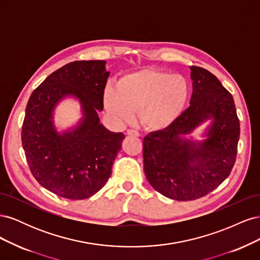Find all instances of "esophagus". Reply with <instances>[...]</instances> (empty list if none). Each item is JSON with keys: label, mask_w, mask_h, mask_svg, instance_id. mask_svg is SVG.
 <instances>
[{"label": "esophagus", "mask_w": 260, "mask_h": 260, "mask_svg": "<svg viewBox=\"0 0 260 260\" xmlns=\"http://www.w3.org/2000/svg\"><path fill=\"white\" fill-rule=\"evenodd\" d=\"M127 136L128 137H132V138H138V137H140V133L135 131V130H128L127 131Z\"/></svg>", "instance_id": "esophagus-1"}]
</instances>
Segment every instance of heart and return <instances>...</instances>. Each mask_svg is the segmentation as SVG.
I'll return each mask as SVG.
<instances>
[{"instance_id":"obj_1","label":"heart","mask_w":260,"mask_h":260,"mask_svg":"<svg viewBox=\"0 0 260 260\" xmlns=\"http://www.w3.org/2000/svg\"><path fill=\"white\" fill-rule=\"evenodd\" d=\"M190 94L185 77L156 69H141L123 75L116 88L104 92L106 111L119 122L133 119L139 112L141 124L147 130L171 127L183 113Z\"/></svg>"}]
</instances>
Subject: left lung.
Wrapping results in <instances>:
<instances>
[{
    "mask_svg": "<svg viewBox=\"0 0 260 260\" xmlns=\"http://www.w3.org/2000/svg\"><path fill=\"white\" fill-rule=\"evenodd\" d=\"M190 106L166 130L143 141L144 172L157 192L176 201L203 198L229 177L240 121L231 94L208 70L191 66ZM207 123L200 140L190 135Z\"/></svg>",
    "mask_w": 260,
    "mask_h": 260,
    "instance_id": "1",
    "label": "left lung"
}]
</instances>
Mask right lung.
I'll use <instances>...</instances> for the list:
<instances>
[{
	"instance_id": "add662e5",
	"label": "right lung",
	"mask_w": 260,
	"mask_h": 260,
	"mask_svg": "<svg viewBox=\"0 0 260 260\" xmlns=\"http://www.w3.org/2000/svg\"><path fill=\"white\" fill-rule=\"evenodd\" d=\"M109 72L105 60H79L51 74L31 94L22 123L21 143L36 180L68 200L98 193L112 175L124 135L100 121ZM80 104L82 117L60 129L54 112L62 100Z\"/></svg>"
}]
</instances>
